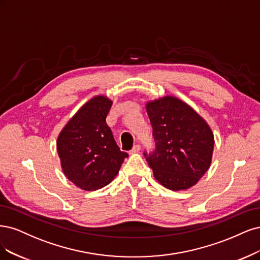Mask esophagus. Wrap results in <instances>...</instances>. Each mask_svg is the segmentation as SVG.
Listing matches in <instances>:
<instances>
[{
	"label": "esophagus",
	"mask_w": 260,
	"mask_h": 260,
	"mask_svg": "<svg viewBox=\"0 0 260 260\" xmlns=\"http://www.w3.org/2000/svg\"><path fill=\"white\" fill-rule=\"evenodd\" d=\"M140 149H141V146L137 144V145H135V146L133 147V149L131 150L129 153H137V152H139V151H140Z\"/></svg>",
	"instance_id": "1"
}]
</instances>
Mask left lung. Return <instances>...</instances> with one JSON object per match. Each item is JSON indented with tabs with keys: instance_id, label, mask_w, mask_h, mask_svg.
<instances>
[{
	"instance_id": "obj_1",
	"label": "left lung",
	"mask_w": 260,
	"mask_h": 260,
	"mask_svg": "<svg viewBox=\"0 0 260 260\" xmlns=\"http://www.w3.org/2000/svg\"><path fill=\"white\" fill-rule=\"evenodd\" d=\"M155 149L144 152L155 179L174 191L188 189L211 165L214 135L187 104L166 96L147 104Z\"/></svg>"
}]
</instances>
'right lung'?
Listing matches in <instances>:
<instances>
[{"mask_svg": "<svg viewBox=\"0 0 260 260\" xmlns=\"http://www.w3.org/2000/svg\"><path fill=\"white\" fill-rule=\"evenodd\" d=\"M112 102L90 99L66 125L57 139L64 175L79 188L93 191L110 183L128 154L120 150L106 118Z\"/></svg>", "mask_w": 260, "mask_h": 260, "instance_id": "right-lung-1", "label": "right lung"}]
</instances>
